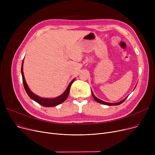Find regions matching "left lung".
I'll return each mask as SVG.
<instances>
[{"instance_id":"1","label":"left lung","mask_w":155,"mask_h":155,"mask_svg":"<svg viewBox=\"0 0 155 155\" xmlns=\"http://www.w3.org/2000/svg\"><path fill=\"white\" fill-rule=\"evenodd\" d=\"M91 92H92V91H91ZM92 95L93 98L94 99V100H95L96 102H99V103H101V104H102L107 105H119V104H122L123 102H124V101L127 99V97H126V99H124L123 101H120V102H117V103H109V102H104V101H102V100H101V99H99L97 98V97H96L94 95V94H93V92H92Z\"/></svg>"}]
</instances>
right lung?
Here are the masks:
<instances>
[{"mask_svg":"<svg viewBox=\"0 0 155 155\" xmlns=\"http://www.w3.org/2000/svg\"><path fill=\"white\" fill-rule=\"evenodd\" d=\"M22 68H23V61H22V66H21V74H22V82H23L24 87V89H25L26 92H27L28 95H29V97H30L31 99L34 100L35 101H36L39 104H40L41 105H42V106L46 107L56 106V105H58L61 104L62 102H63L65 100H66L67 99L68 95H69L71 85L75 80V79H73L71 81V82L70 83V84L68 85V86L67 88V90L65 91L64 92L63 94H61V95H60L58 97H54V98H45V97H41L35 94L34 93H32L30 91V89L29 88V87H28V85L26 82L25 78H24Z\"/></svg>","mask_w":155,"mask_h":155,"instance_id":"right-lung-1","label":"right lung"}]
</instances>
